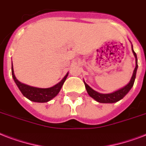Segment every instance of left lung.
I'll use <instances>...</instances> for the list:
<instances>
[{"instance_id": "obj_1", "label": "left lung", "mask_w": 146, "mask_h": 146, "mask_svg": "<svg viewBox=\"0 0 146 146\" xmlns=\"http://www.w3.org/2000/svg\"><path fill=\"white\" fill-rule=\"evenodd\" d=\"M132 49H133V46H132ZM133 54L136 57V67L134 69L133 74L132 76V78L129 82L128 84L124 86L122 89H119L117 91L114 92H112V93L110 94H102L98 92L95 91L93 89H92L91 87L89 86L88 85L84 82L85 86H86V89L87 90V92L89 94V96H91L92 98L97 101L98 102H100V103H114V102H117L118 101H120V99H122L124 97L128 92L131 89V88L133 87L134 84V81H135V79H136V70H137V68H138V64H137V57H136V54L135 53V51L133 49Z\"/></svg>"}]
</instances>
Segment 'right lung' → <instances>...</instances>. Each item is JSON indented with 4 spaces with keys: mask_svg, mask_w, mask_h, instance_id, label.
I'll return each mask as SVG.
<instances>
[{
    "mask_svg": "<svg viewBox=\"0 0 146 146\" xmlns=\"http://www.w3.org/2000/svg\"><path fill=\"white\" fill-rule=\"evenodd\" d=\"M67 76H68V73L64 76V79L60 82H58L57 84H56L53 87L48 88V89L36 88V87L29 86L28 85L23 84V83L18 81L14 75L12 64V76L17 86L25 97L27 98L30 101L35 102H41V103L48 102L50 100L52 99L53 98H54L57 94L59 93L60 90L62 86L65 82Z\"/></svg>",
    "mask_w": 146,
    "mask_h": 146,
    "instance_id": "obj_1",
    "label": "right lung"
}]
</instances>
